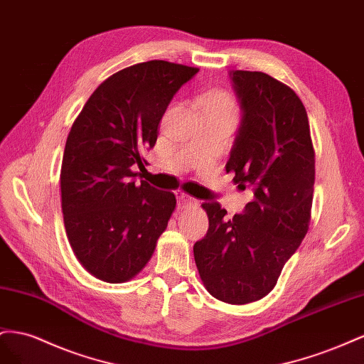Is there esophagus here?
Returning a JSON list of instances; mask_svg holds the SVG:
<instances>
[{"instance_id":"esophagus-1","label":"esophagus","mask_w":364,"mask_h":364,"mask_svg":"<svg viewBox=\"0 0 364 364\" xmlns=\"http://www.w3.org/2000/svg\"><path fill=\"white\" fill-rule=\"evenodd\" d=\"M176 198H178V203L181 207L184 205H193V204H198V201H196L195 198H192V196H189L188 193H183V192H178L176 193Z\"/></svg>"}]
</instances>
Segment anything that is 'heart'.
I'll use <instances>...</instances> for the list:
<instances>
[{
  "instance_id": "obj_1",
  "label": "heart",
  "mask_w": 364,
  "mask_h": 364,
  "mask_svg": "<svg viewBox=\"0 0 364 364\" xmlns=\"http://www.w3.org/2000/svg\"><path fill=\"white\" fill-rule=\"evenodd\" d=\"M207 107H218V108H221L227 112L233 114L235 117L237 116V105H236L235 99L230 95H225V92H221V95L213 96L209 100V103H207Z\"/></svg>"
}]
</instances>
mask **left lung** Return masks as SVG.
I'll return each mask as SVG.
<instances>
[{
	"label": "left lung",
	"mask_w": 364,
	"mask_h": 364,
	"mask_svg": "<svg viewBox=\"0 0 364 364\" xmlns=\"http://www.w3.org/2000/svg\"><path fill=\"white\" fill-rule=\"evenodd\" d=\"M230 75L244 116L225 171L255 198L230 220L218 203H203L209 230L195 242L193 256L207 291L245 305L272 291L308 232L316 152L294 90L262 71Z\"/></svg>",
	"instance_id": "1"
}]
</instances>
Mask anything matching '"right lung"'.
Wrapping results in <instances>:
<instances>
[{
	"label": "right lung",
	"mask_w": 364,
	"mask_h": 364,
	"mask_svg": "<svg viewBox=\"0 0 364 364\" xmlns=\"http://www.w3.org/2000/svg\"><path fill=\"white\" fill-rule=\"evenodd\" d=\"M200 68L148 60L105 79L79 112L65 143L60 200L80 265L108 284L146 267L176 207L172 192L137 181L173 95Z\"/></svg>",
	"instance_id": "right-lung-1"
}]
</instances>
